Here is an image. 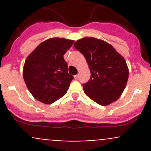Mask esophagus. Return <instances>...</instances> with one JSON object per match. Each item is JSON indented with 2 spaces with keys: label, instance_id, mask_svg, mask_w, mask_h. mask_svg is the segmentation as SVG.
I'll list each match as a JSON object with an SVG mask.
<instances>
[{
  "label": "esophagus",
  "instance_id": "34e87169",
  "mask_svg": "<svg viewBox=\"0 0 151 151\" xmlns=\"http://www.w3.org/2000/svg\"><path fill=\"white\" fill-rule=\"evenodd\" d=\"M74 79H75V80H78V79H79V74H77V75L74 76Z\"/></svg>",
  "mask_w": 151,
  "mask_h": 151
}]
</instances>
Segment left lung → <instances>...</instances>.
<instances>
[{"instance_id":"left-lung-1","label":"left lung","mask_w":151,"mask_h":151,"mask_svg":"<svg viewBox=\"0 0 151 151\" xmlns=\"http://www.w3.org/2000/svg\"><path fill=\"white\" fill-rule=\"evenodd\" d=\"M74 46L84 55L91 73L83 85L85 93L102 106L118 100L129 79L124 58L109 43L93 37L79 39Z\"/></svg>"}]
</instances>
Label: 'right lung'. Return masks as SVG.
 Segmentation results:
<instances>
[{"instance_id":"right-lung-1","label":"right lung","mask_w":151,"mask_h":151,"mask_svg":"<svg viewBox=\"0 0 151 151\" xmlns=\"http://www.w3.org/2000/svg\"><path fill=\"white\" fill-rule=\"evenodd\" d=\"M74 42L51 38L38 45L28 56L23 66V78L36 100L50 104L66 93L74 77L68 73L63 55Z\"/></svg>"}]
</instances>
